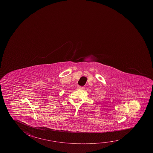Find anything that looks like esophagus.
<instances>
[{"label":"esophagus","mask_w":153,"mask_h":153,"mask_svg":"<svg viewBox=\"0 0 153 153\" xmlns=\"http://www.w3.org/2000/svg\"><path fill=\"white\" fill-rule=\"evenodd\" d=\"M77 90H83V89H84V88L80 86H77Z\"/></svg>","instance_id":"esophagus-1"}]
</instances>
